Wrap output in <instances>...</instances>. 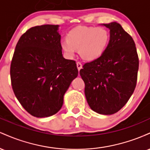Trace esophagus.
Wrapping results in <instances>:
<instances>
[{"label":"esophagus","instance_id":"1","mask_svg":"<svg viewBox=\"0 0 150 150\" xmlns=\"http://www.w3.org/2000/svg\"><path fill=\"white\" fill-rule=\"evenodd\" d=\"M77 69H78V70H80L81 69H82V64H81V63H80V62H77Z\"/></svg>","mask_w":150,"mask_h":150}]
</instances>
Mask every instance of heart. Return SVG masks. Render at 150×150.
Masks as SVG:
<instances>
[{
  "instance_id": "b5f03b06",
  "label": "heart",
  "mask_w": 150,
  "mask_h": 150,
  "mask_svg": "<svg viewBox=\"0 0 150 150\" xmlns=\"http://www.w3.org/2000/svg\"><path fill=\"white\" fill-rule=\"evenodd\" d=\"M109 41V32L105 27L78 26L68 32L61 47L68 58H73L79 50L82 59L92 61L102 56Z\"/></svg>"
}]
</instances>
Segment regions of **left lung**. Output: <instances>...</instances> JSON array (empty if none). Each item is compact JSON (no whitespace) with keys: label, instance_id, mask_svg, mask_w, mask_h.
Returning <instances> with one entry per match:
<instances>
[{"label":"left lung","instance_id":"8db88e82","mask_svg":"<svg viewBox=\"0 0 150 150\" xmlns=\"http://www.w3.org/2000/svg\"><path fill=\"white\" fill-rule=\"evenodd\" d=\"M101 25L110 30L107 48L101 57L85 63L80 75L89 107L111 115L125 106L135 90L139 60L133 39L119 23Z\"/></svg>","mask_w":150,"mask_h":150}]
</instances>
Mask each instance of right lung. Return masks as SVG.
Segmentation results:
<instances>
[{"label": "right lung", "instance_id": "obj_1", "mask_svg": "<svg viewBox=\"0 0 150 150\" xmlns=\"http://www.w3.org/2000/svg\"><path fill=\"white\" fill-rule=\"evenodd\" d=\"M59 25L36 26L19 39L11 65L10 78L15 97L32 116L56 114L64 94L78 75L75 61L62 54Z\"/></svg>", "mask_w": 150, "mask_h": 150}]
</instances>
